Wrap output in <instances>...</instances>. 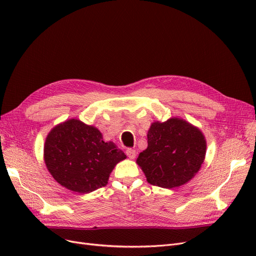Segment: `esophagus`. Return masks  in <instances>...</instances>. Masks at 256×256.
Returning <instances> with one entry per match:
<instances>
[{
	"label": "esophagus",
	"mask_w": 256,
	"mask_h": 256,
	"mask_svg": "<svg viewBox=\"0 0 256 256\" xmlns=\"http://www.w3.org/2000/svg\"><path fill=\"white\" fill-rule=\"evenodd\" d=\"M126 156L130 158V160H134L136 158V150H130V148H128V150H126Z\"/></svg>",
	"instance_id": "esophagus-1"
}]
</instances>
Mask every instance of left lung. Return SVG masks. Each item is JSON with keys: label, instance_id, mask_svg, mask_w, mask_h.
Masks as SVG:
<instances>
[{"label": "left lung", "instance_id": "8db88e82", "mask_svg": "<svg viewBox=\"0 0 256 256\" xmlns=\"http://www.w3.org/2000/svg\"><path fill=\"white\" fill-rule=\"evenodd\" d=\"M147 143L136 162L154 186H180L196 176L204 162L206 140L202 132L178 117L152 122Z\"/></svg>", "mask_w": 256, "mask_h": 256}]
</instances>
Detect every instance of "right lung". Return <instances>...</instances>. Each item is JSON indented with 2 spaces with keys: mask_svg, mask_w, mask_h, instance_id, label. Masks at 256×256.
I'll list each match as a JSON object with an SVG mask.
<instances>
[{
  "mask_svg": "<svg viewBox=\"0 0 256 256\" xmlns=\"http://www.w3.org/2000/svg\"><path fill=\"white\" fill-rule=\"evenodd\" d=\"M44 158L59 184L88 194L106 186L114 167L126 156L112 141H104L98 128L72 118L48 134Z\"/></svg>",
  "mask_w": 256,
  "mask_h": 256,
  "instance_id": "right-lung-1",
  "label": "right lung"
}]
</instances>
